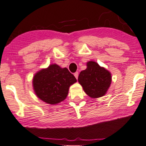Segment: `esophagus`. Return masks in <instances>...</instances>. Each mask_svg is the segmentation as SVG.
I'll list each match as a JSON object with an SVG mask.
<instances>
[{"label": "esophagus", "mask_w": 146, "mask_h": 146, "mask_svg": "<svg viewBox=\"0 0 146 146\" xmlns=\"http://www.w3.org/2000/svg\"><path fill=\"white\" fill-rule=\"evenodd\" d=\"M74 76H75L76 78L78 79V72H76L74 73Z\"/></svg>", "instance_id": "obj_1"}]
</instances>
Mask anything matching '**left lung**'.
Masks as SVG:
<instances>
[{
	"instance_id": "8db88e82",
	"label": "left lung",
	"mask_w": 146,
	"mask_h": 146,
	"mask_svg": "<svg viewBox=\"0 0 146 146\" xmlns=\"http://www.w3.org/2000/svg\"><path fill=\"white\" fill-rule=\"evenodd\" d=\"M86 66V69L81 71L78 76V82L90 97H101L110 87L112 80L111 74L95 62H88Z\"/></svg>"
}]
</instances>
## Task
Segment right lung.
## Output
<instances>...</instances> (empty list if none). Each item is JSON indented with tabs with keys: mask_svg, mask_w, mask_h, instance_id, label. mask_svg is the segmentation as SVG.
Here are the masks:
<instances>
[{
	"mask_svg": "<svg viewBox=\"0 0 146 146\" xmlns=\"http://www.w3.org/2000/svg\"><path fill=\"white\" fill-rule=\"evenodd\" d=\"M76 79L66 68L51 64L34 75V92L41 101L50 105H56L67 97L70 86Z\"/></svg>",
	"mask_w": 146,
	"mask_h": 146,
	"instance_id": "obj_1",
	"label": "right lung"
}]
</instances>
